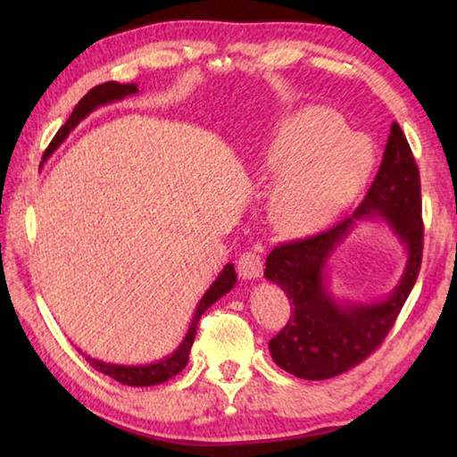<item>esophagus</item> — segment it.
Here are the masks:
<instances>
[{"label":"esophagus","instance_id":"34e87169","mask_svg":"<svg viewBox=\"0 0 457 457\" xmlns=\"http://www.w3.org/2000/svg\"><path fill=\"white\" fill-rule=\"evenodd\" d=\"M237 273L247 280L259 278L263 275V259L257 253V251H245L244 255L237 261Z\"/></svg>","mask_w":457,"mask_h":457}]
</instances>
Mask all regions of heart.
I'll return each mask as SVG.
<instances>
[{
    "label": "heart",
    "mask_w": 457,
    "mask_h": 457,
    "mask_svg": "<svg viewBox=\"0 0 457 457\" xmlns=\"http://www.w3.org/2000/svg\"><path fill=\"white\" fill-rule=\"evenodd\" d=\"M345 135L344 120L322 108L293 115L269 135L259 169L278 177L267 198V220L275 229L290 236L316 231L363 187L373 151Z\"/></svg>",
    "instance_id": "obj_1"
}]
</instances>
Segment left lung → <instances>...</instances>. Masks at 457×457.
Segmentation results:
<instances>
[{
	"mask_svg": "<svg viewBox=\"0 0 457 457\" xmlns=\"http://www.w3.org/2000/svg\"><path fill=\"white\" fill-rule=\"evenodd\" d=\"M383 217L407 247L405 273L381 303L342 305L327 293L325 263L357 219ZM424 223L420 172L399 123L391 125L381 167L363 202L334 228L270 251L265 277L293 303L287 326L270 339L273 361L308 381H322L359 365L383 344L420 273Z\"/></svg>",
	"mask_w": 457,
	"mask_h": 457,
	"instance_id": "obj_1",
	"label": "left lung"
}]
</instances>
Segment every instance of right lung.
I'll list each match as a JSON object with an SVG mask.
<instances>
[{
	"mask_svg": "<svg viewBox=\"0 0 457 457\" xmlns=\"http://www.w3.org/2000/svg\"><path fill=\"white\" fill-rule=\"evenodd\" d=\"M137 92H139L137 84L105 82V84L96 86V88H92L79 104H76V108L72 110L71 118H68L62 128L56 131L51 145L46 147L43 159L51 157L58 145H61L68 137V133H71L76 125H79L86 118V115L92 113L96 108H100V105H105V104H112V102H120L125 98V96H131ZM236 283H237L236 269H234V265L228 263L226 267H223L220 277L213 280V285L206 290V295L202 296L196 312H194L188 332L182 339V344L179 345L177 352L169 355L167 359H162V361L151 363V365H113V363L98 361V359H92V357H86V361H88L96 369V371L115 378V381H120L121 385L151 386V385H161L164 381H169L170 377L179 375L188 363V353H190V347L194 344V337H196V328L200 322V316L206 312V310L213 303H216V300H220L223 295L229 293Z\"/></svg>",
	"mask_w": 457,
	"mask_h": 457,
	"instance_id": "obj_1",
	"label": "right lung"
}]
</instances>
